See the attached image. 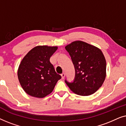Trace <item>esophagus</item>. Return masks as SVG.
<instances>
[{"label":"esophagus","mask_w":126,"mask_h":126,"mask_svg":"<svg viewBox=\"0 0 126 126\" xmlns=\"http://www.w3.org/2000/svg\"><path fill=\"white\" fill-rule=\"evenodd\" d=\"M61 77H62V79H63L65 78V73H63L61 75Z\"/></svg>","instance_id":"34e87169"}]
</instances>
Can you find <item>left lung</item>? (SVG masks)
Masks as SVG:
<instances>
[{"label":"left lung","instance_id":"8db88e82","mask_svg":"<svg viewBox=\"0 0 126 126\" xmlns=\"http://www.w3.org/2000/svg\"><path fill=\"white\" fill-rule=\"evenodd\" d=\"M75 69L73 81L65 83L74 93L91 95L101 87L106 76V61L99 48L76 41L65 46Z\"/></svg>","mask_w":126,"mask_h":126}]
</instances>
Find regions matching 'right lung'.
I'll use <instances>...</instances> for the list:
<instances>
[{
  "mask_svg": "<svg viewBox=\"0 0 126 126\" xmlns=\"http://www.w3.org/2000/svg\"><path fill=\"white\" fill-rule=\"evenodd\" d=\"M57 46H38L24 57L18 70L22 88L32 97L42 98L52 92L61 76L50 62Z\"/></svg>",
  "mask_w": 126,
  "mask_h": 126,
  "instance_id": "1",
  "label": "right lung"
}]
</instances>
